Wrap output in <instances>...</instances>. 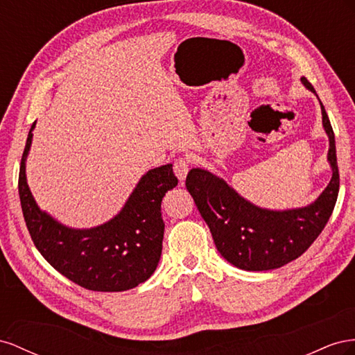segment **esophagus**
Instances as JSON below:
<instances>
[{
	"mask_svg": "<svg viewBox=\"0 0 355 355\" xmlns=\"http://www.w3.org/2000/svg\"><path fill=\"white\" fill-rule=\"evenodd\" d=\"M189 169H190V159L189 157H180L174 162V172H175L177 178L180 180V183H184L186 181Z\"/></svg>",
	"mask_w": 355,
	"mask_h": 355,
	"instance_id": "34e87169",
	"label": "esophagus"
}]
</instances>
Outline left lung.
Segmentation results:
<instances>
[{
  "label": "left lung",
  "mask_w": 355,
  "mask_h": 355,
  "mask_svg": "<svg viewBox=\"0 0 355 355\" xmlns=\"http://www.w3.org/2000/svg\"><path fill=\"white\" fill-rule=\"evenodd\" d=\"M302 85L317 95L305 77ZM320 101V98H318ZM322 128L329 138L331 178L322 193L306 207L270 209L252 204L209 169L193 168L186 187L209 227L220 254L244 270L278 269L296 260L318 238L331 216L339 193L335 134L320 101Z\"/></svg>",
  "instance_id": "left-lung-1"
}]
</instances>
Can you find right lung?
<instances>
[{
	"label": "right lung",
	"instance_id": "right-lung-1",
	"mask_svg": "<svg viewBox=\"0 0 355 355\" xmlns=\"http://www.w3.org/2000/svg\"><path fill=\"white\" fill-rule=\"evenodd\" d=\"M35 123L20 162L19 198L37 250L59 273L87 290L125 291L147 281L162 256V199L178 183L172 164L148 169L125 205L103 225L69 227L40 208L28 186L26 159Z\"/></svg>",
	"mask_w": 355,
	"mask_h": 355
}]
</instances>
